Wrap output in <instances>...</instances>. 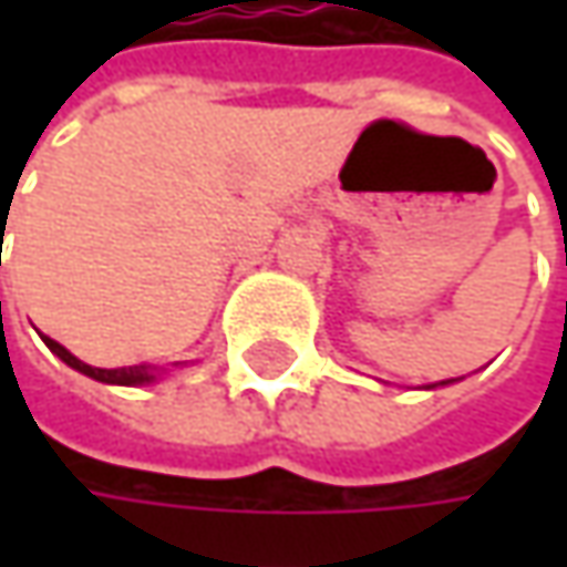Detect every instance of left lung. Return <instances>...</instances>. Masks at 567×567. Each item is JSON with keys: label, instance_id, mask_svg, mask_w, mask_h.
<instances>
[{"label": "left lung", "instance_id": "left-lung-1", "mask_svg": "<svg viewBox=\"0 0 567 567\" xmlns=\"http://www.w3.org/2000/svg\"><path fill=\"white\" fill-rule=\"evenodd\" d=\"M451 381H457V379H447V381H435V384H425V388H429V391H432V388H439V384H451Z\"/></svg>", "mask_w": 567, "mask_h": 567}]
</instances>
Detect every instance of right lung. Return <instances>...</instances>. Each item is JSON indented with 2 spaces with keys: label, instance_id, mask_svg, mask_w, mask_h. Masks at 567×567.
<instances>
[{
  "label": "right lung",
  "instance_id": "add662e5",
  "mask_svg": "<svg viewBox=\"0 0 567 567\" xmlns=\"http://www.w3.org/2000/svg\"><path fill=\"white\" fill-rule=\"evenodd\" d=\"M43 343L53 350L59 360L65 362V365H72L75 372H81V375H87V379L94 381H103V384H122V388H138V384H154V381L164 375L166 369L164 365H125V369H97V365H87V362H81L75 357V353H69L62 343H55L53 338H47L43 334Z\"/></svg>",
  "mask_w": 567,
  "mask_h": 567
}]
</instances>
